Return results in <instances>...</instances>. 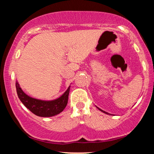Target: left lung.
Segmentation results:
<instances>
[{"instance_id": "8db88e82", "label": "left lung", "mask_w": 154, "mask_h": 154, "mask_svg": "<svg viewBox=\"0 0 154 154\" xmlns=\"http://www.w3.org/2000/svg\"><path fill=\"white\" fill-rule=\"evenodd\" d=\"M96 107H97V106H96ZM98 109H99V110H100V111H102V112H103V113H106V114H109V115H111V114H109V113H106V112H105V111H103V110H102V109H100V108H98V107H97Z\"/></svg>"}]
</instances>
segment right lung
<instances>
[{
	"instance_id": "1",
	"label": "right lung",
	"mask_w": 154,
	"mask_h": 154,
	"mask_svg": "<svg viewBox=\"0 0 154 154\" xmlns=\"http://www.w3.org/2000/svg\"><path fill=\"white\" fill-rule=\"evenodd\" d=\"M18 97L27 109L39 117H52L64 110L68 103V98L70 91V87L66 90L60 97L52 100H42L30 97L25 94L20 88L17 82L15 83Z\"/></svg>"
}]
</instances>
